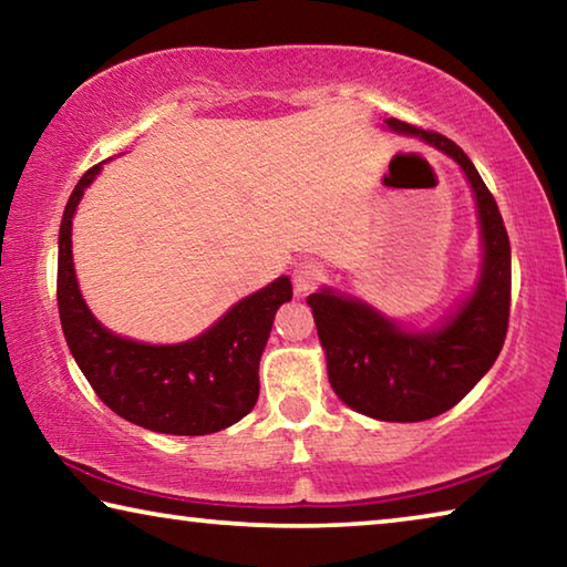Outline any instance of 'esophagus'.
I'll return each instance as SVG.
<instances>
[{
    "mask_svg": "<svg viewBox=\"0 0 567 567\" xmlns=\"http://www.w3.org/2000/svg\"><path fill=\"white\" fill-rule=\"evenodd\" d=\"M324 277H328V270L320 262H300L297 265V270L292 275L297 292H307V290H315L320 282H324Z\"/></svg>",
    "mask_w": 567,
    "mask_h": 567,
    "instance_id": "34e87169",
    "label": "esophagus"
}]
</instances>
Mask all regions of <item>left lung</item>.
Masks as SVG:
<instances>
[{"mask_svg": "<svg viewBox=\"0 0 567 567\" xmlns=\"http://www.w3.org/2000/svg\"><path fill=\"white\" fill-rule=\"evenodd\" d=\"M390 130L417 134L463 167L475 192L485 262L475 292L435 332H405L352 297H307L328 354V378L352 410L388 422H420L455 408L503 350L511 320V239L495 197L453 140L390 117Z\"/></svg>", "mask_w": 567, "mask_h": 567, "instance_id": "1", "label": "left lung"}]
</instances>
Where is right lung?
I'll use <instances>...</instances> for the list:
<instances>
[{"mask_svg":"<svg viewBox=\"0 0 567 567\" xmlns=\"http://www.w3.org/2000/svg\"><path fill=\"white\" fill-rule=\"evenodd\" d=\"M94 165L76 182L60 225L56 305L66 344L100 400L134 425L167 435H209L243 420L260 395V358L277 307L292 297L280 277L237 302L199 338L182 344H142L104 330L76 287L72 217Z\"/></svg>","mask_w":567,"mask_h":567,"instance_id":"add662e5","label":"right lung"}]
</instances>
